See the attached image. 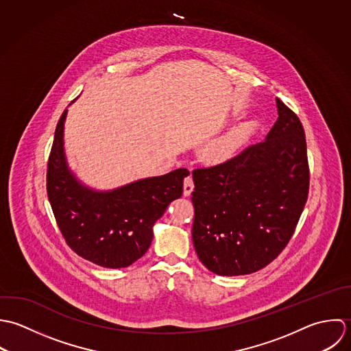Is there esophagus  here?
<instances>
[{
	"label": "esophagus",
	"mask_w": 351,
	"mask_h": 351,
	"mask_svg": "<svg viewBox=\"0 0 351 351\" xmlns=\"http://www.w3.org/2000/svg\"><path fill=\"white\" fill-rule=\"evenodd\" d=\"M193 190H194V182H193V178H191V176H187V178L184 179V184H183V194H184V197L191 195Z\"/></svg>",
	"instance_id": "obj_1"
}]
</instances>
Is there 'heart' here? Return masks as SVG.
Masks as SVG:
<instances>
[{"instance_id": "1", "label": "heart", "mask_w": 351, "mask_h": 351, "mask_svg": "<svg viewBox=\"0 0 351 351\" xmlns=\"http://www.w3.org/2000/svg\"><path fill=\"white\" fill-rule=\"evenodd\" d=\"M244 129H234L228 134L211 141L205 149V156L209 161H222L228 158L241 143L244 138Z\"/></svg>"}]
</instances>
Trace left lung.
Here are the masks:
<instances>
[{
  "label": "left lung",
  "mask_w": 351,
  "mask_h": 351,
  "mask_svg": "<svg viewBox=\"0 0 351 351\" xmlns=\"http://www.w3.org/2000/svg\"><path fill=\"white\" fill-rule=\"evenodd\" d=\"M278 118L266 140L193 171V241L217 276H245L271 263L290 241L309 193L301 121L276 99Z\"/></svg>",
  "instance_id": "1"
}]
</instances>
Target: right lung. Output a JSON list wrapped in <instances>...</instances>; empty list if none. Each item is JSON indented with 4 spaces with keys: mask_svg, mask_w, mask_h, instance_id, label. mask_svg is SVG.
Here are the masks:
<instances>
[{
    "mask_svg": "<svg viewBox=\"0 0 351 351\" xmlns=\"http://www.w3.org/2000/svg\"><path fill=\"white\" fill-rule=\"evenodd\" d=\"M62 112L47 161V197L66 244L78 256L108 269L133 265L153 240V223L182 197L186 168L147 178L110 193L82 187L64 154Z\"/></svg>",
    "mask_w": 351,
    "mask_h": 351,
    "instance_id": "obj_1",
    "label": "right lung"
}]
</instances>
